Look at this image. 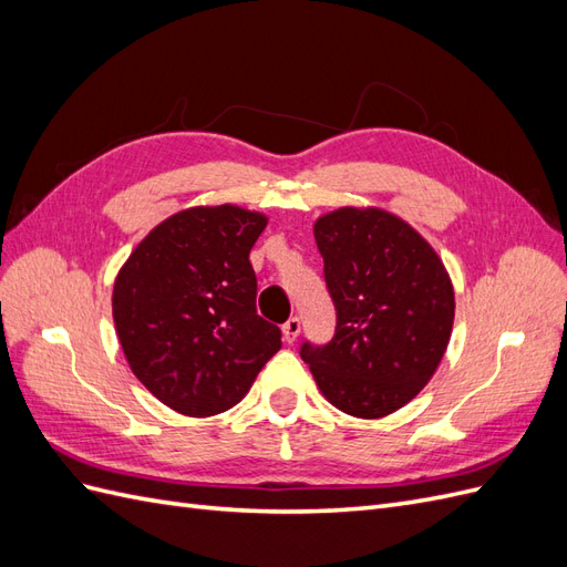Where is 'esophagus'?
Returning a JSON list of instances; mask_svg holds the SVG:
<instances>
[{
  "instance_id": "esophagus-1",
  "label": "esophagus",
  "mask_w": 567,
  "mask_h": 567,
  "mask_svg": "<svg viewBox=\"0 0 567 567\" xmlns=\"http://www.w3.org/2000/svg\"><path fill=\"white\" fill-rule=\"evenodd\" d=\"M281 331H284V340H286V342H296L298 336H300V319H298V317H290V319L281 326Z\"/></svg>"
}]
</instances>
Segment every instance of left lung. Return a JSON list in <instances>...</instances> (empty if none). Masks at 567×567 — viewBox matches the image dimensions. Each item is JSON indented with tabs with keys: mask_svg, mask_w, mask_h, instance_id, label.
I'll return each mask as SVG.
<instances>
[{
	"mask_svg": "<svg viewBox=\"0 0 567 567\" xmlns=\"http://www.w3.org/2000/svg\"><path fill=\"white\" fill-rule=\"evenodd\" d=\"M323 279L336 307L326 346L300 357L323 398L357 419L402 409L433 379L454 323V288L437 252L404 219L340 208L317 219Z\"/></svg>",
	"mask_w": 567,
	"mask_h": 567,
	"instance_id": "1",
	"label": "left lung"
}]
</instances>
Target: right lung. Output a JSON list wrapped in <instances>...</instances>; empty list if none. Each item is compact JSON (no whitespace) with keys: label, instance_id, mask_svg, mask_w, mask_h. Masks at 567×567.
Listing matches in <instances>:
<instances>
[{"label":"right lung","instance_id":"add662e5","mask_svg":"<svg viewBox=\"0 0 567 567\" xmlns=\"http://www.w3.org/2000/svg\"><path fill=\"white\" fill-rule=\"evenodd\" d=\"M267 217L236 205L188 208L134 248L113 286V321L127 364L184 416H213L244 400L281 348L257 315L248 260Z\"/></svg>","mask_w":567,"mask_h":567}]
</instances>
